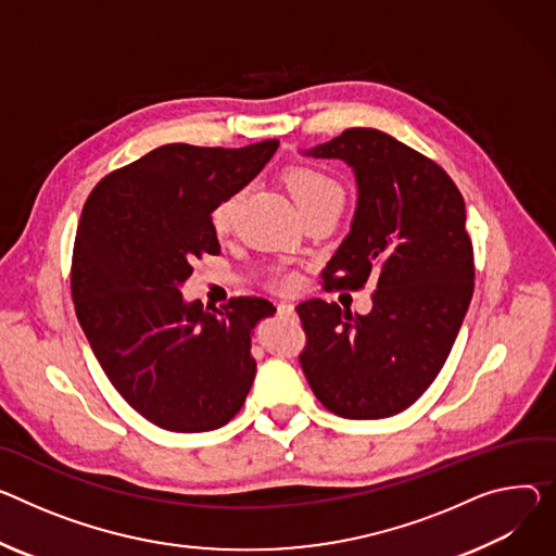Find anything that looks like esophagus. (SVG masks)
I'll return each instance as SVG.
<instances>
[{
    "label": "esophagus",
    "mask_w": 556,
    "mask_h": 556,
    "mask_svg": "<svg viewBox=\"0 0 556 556\" xmlns=\"http://www.w3.org/2000/svg\"><path fill=\"white\" fill-rule=\"evenodd\" d=\"M277 313H279V317H294V306L288 304V301H281V304L277 306Z\"/></svg>",
    "instance_id": "obj_1"
}]
</instances>
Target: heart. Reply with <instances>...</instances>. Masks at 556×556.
I'll return each mask as SVG.
<instances>
[{
  "label": "heart",
  "instance_id": "heart-1",
  "mask_svg": "<svg viewBox=\"0 0 556 556\" xmlns=\"http://www.w3.org/2000/svg\"><path fill=\"white\" fill-rule=\"evenodd\" d=\"M286 184L301 211L317 204V201L328 199V197H343V188L339 186V181L332 179L328 173L313 168V166L290 168L286 175ZM241 199H243V190L237 188V190L228 192L226 197H222L213 206L211 228L217 237H226L232 230L239 206H241ZM296 281H299V277L292 270H279L273 277V286L277 290H292L296 286Z\"/></svg>",
  "mask_w": 556,
  "mask_h": 556
}]
</instances>
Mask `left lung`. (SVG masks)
I'll return each instance as SVG.
<instances>
[{
  "instance_id": "obj_1",
  "label": "left lung",
  "mask_w": 556,
  "mask_h": 556,
  "mask_svg": "<svg viewBox=\"0 0 556 556\" xmlns=\"http://www.w3.org/2000/svg\"><path fill=\"white\" fill-rule=\"evenodd\" d=\"M308 155L348 162L359 186L350 235L321 273L326 288L377 290L368 315L321 299L299 304V364L330 413L392 417L430 388L470 306L464 197L439 164L375 128H348Z\"/></svg>"
}]
</instances>
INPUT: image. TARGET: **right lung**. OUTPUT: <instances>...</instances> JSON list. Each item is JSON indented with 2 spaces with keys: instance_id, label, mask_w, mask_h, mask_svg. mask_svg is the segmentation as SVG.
Masks as SVG:
<instances>
[{
  "instance_id": "obj_1",
  "label": "right lung",
  "mask_w": 556,
  "mask_h": 556,
  "mask_svg": "<svg viewBox=\"0 0 556 556\" xmlns=\"http://www.w3.org/2000/svg\"><path fill=\"white\" fill-rule=\"evenodd\" d=\"M277 146H160L84 204L71 266L77 319L115 390L164 430L226 426L255 379L250 332L275 313L270 301L232 296L208 311L186 304L179 286L194 260L219 252L213 206L255 179Z\"/></svg>"
}]
</instances>
